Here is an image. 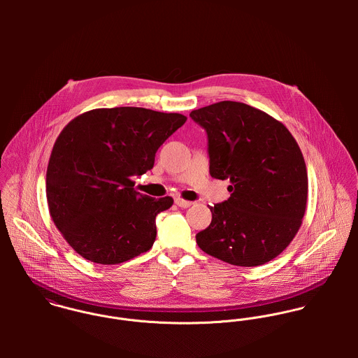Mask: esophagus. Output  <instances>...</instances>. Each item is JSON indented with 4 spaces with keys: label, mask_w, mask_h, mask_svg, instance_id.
Returning a JSON list of instances; mask_svg holds the SVG:
<instances>
[{
    "label": "esophagus",
    "mask_w": 358,
    "mask_h": 358,
    "mask_svg": "<svg viewBox=\"0 0 358 358\" xmlns=\"http://www.w3.org/2000/svg\"><path fill=\"white\" fill-rule=\"evenodd\" d=\"M175 204L178 205V206H180V208H189V206L193 205V203H192V201L182 200V199H175Z\"/></svg>",
    "instance_id": "esophagus-1"
}]
</instances>
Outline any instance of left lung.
Masks as SVG:
<instances>
[{"label":"left lung","mask_w":358,"mask_h":358,"mask_svg":"<svg viewBox=\"0 0 358 358\" xmlns=\"http://www.w3.org/2000/svg\"><path fill=\"white\" fill-rule=\"evenodd\" d=\"M190 117L208 136L209 173L230 179V197L209 206L210 224L196 236L208 255L255 267L296 236L307 201L306 164L291 132L245 103H215Z\"/></svg>","instance_id":"1"}]
</instances>
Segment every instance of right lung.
Wrapping results in <instances>:
<instances>
[{
    "label": "right lung",
    "instance_id": "1",
    "mask_svg": "<svg viewBox=\"0 0 358 358\" xmlns=\"http://www.w3.org/2000/svg\"><path fill=\"white\" fill-rule=\"evenodd\" d=\"M186 120L113 107L87 111L63 128L47 169V200L53 223L77 254L117 264L153 247L155 216L173 200L138 193L132 178L153 168L158 148Z\"/></svg>",
    "mask_w": 358,
    "mask_h": 358
}]
</instances>
